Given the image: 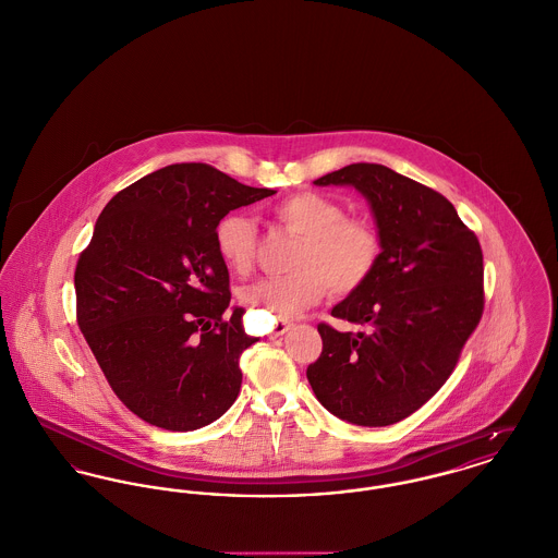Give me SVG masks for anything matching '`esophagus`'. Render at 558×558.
I'll return each mask as SVG.
<instances>
[{"label":"esophagus","instance_id":"esophagus-1","mask_svg":"<svg viewBox=\"0 0 558 558\" xmlns=\"http://www.w3.org/2000/svg\"><path fill=\"white\" fill-rule=\"evenodd\" d=\"M295 327L291 320H280L274 330H271V335L269 337H280V335H284L287 330H291V328Z\"/></svg>","mask_w":558,"mask_h":558}]
</instances>
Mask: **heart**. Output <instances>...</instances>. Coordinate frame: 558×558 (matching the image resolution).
<instances>
[{
  "mask_svg": "<svg viewBox=\"0 0 558 558\" xmlns=\"http://www.w3.org/2000/svg\"><path fill=\"white\" fill-rule=\"evenodd\" d=\"M271 215L289 233L301 238L295 274L267 278L242 291V301L274 318H295L320 303L328 289L352 295L375 274L381 259V235L361 217H345V208L316 192H296L271 206ZM217 248L233 274L246 276L255 267L257 228L242 213L226 215L217 226Z\"/></svg>",
  "mask_w": 558,
  "mask_h": 558,
  "instance_id": "obj_1",
  "label": "heart"
}]
</instances>
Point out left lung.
Masks as SVG:
<instances>
[{
  "label": "left lung",
  "mask_w": 558,
  "mask_h": 558,
  "mask_svg": "<svg viewBox=\"0 0 558 558\" xmlns=\"http://www.w3.org/2000/svg\"><path fill=\"white\" fill-rule=\"evenodd\" d=\"M314 183L350 185L366 197L381 259L330 312L371 330L339 332L320 323L323 354L307 366V381L335 417L392 426L442 388L478 327L483 251L447 197L388 166H343Z\"/></svg>",
  "instance_id": "left-lung-1"
}]
</instances>
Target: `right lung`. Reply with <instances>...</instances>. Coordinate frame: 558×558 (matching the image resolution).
<instances>
[{
    "label": "right lung",
    "instance_id": "right-lung-1",
    "mask_svg": "<svg viewBox=\"0 0 558 558\" xmlns=\"http://www.w3.org/2000/svg\"><path fill=\"white\" fill-rule=\"evenodd\" d=\"M276 194L208 165L160 168L109 199L75 267L77 325L111 390L151 426L190 432L238 398L255 343L230 318L219 221Z\"/></svg>",
    "mask_w": 558,
    "mask_h": 558
}]
</instances>
